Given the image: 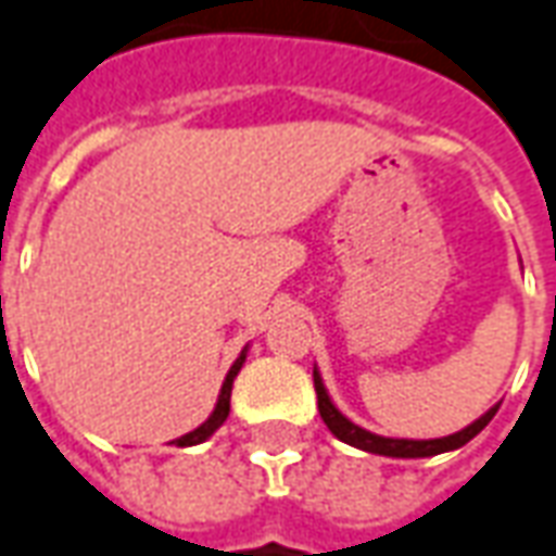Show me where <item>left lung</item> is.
Listing matches in <instances>:
<instances>
[{
    "label": "left lung",
    "instance_id": "8db88e82",
    "mask_svg": "<svg viewBox=\"0 0 556 556\" xmlns=\"http://www.w3.org/2000/svg\"><path fill=\"white\" fill-rule=\"evenodd\" d=\"M313 382H316L318 415H321V421L328 425V430H331L333 437L349 442V445H355L361 452L386 454V457H433V454L454 452V448L467 445L472 437H479L481 430L488 427V421L496 415V409H500V403H496V406H491L481 418H476L472 425L464 427V430H457L452 437H440V440H391V437H379V433H370V430H364V427H358L355 421H349V418L333 406V400L328 397V388L321 382L318 370H313Z\"/></svg>",
    "mask_w": 556,
    "mask_h": 556
}]
</instances>
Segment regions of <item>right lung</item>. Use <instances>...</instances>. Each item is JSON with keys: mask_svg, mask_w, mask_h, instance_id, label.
Listing matches in <instances>:
<instances>
[{"mask_svg": "<svg viewBox=\"0 0 556 556\" xmlns=\"http://www.w3.org/2000/svg\"><path fill=\"white\" fill-rule=\"evenodd\" d=\"M243 361H247V349L240 352L238 361L231 364V370H228V376H225L223 391H219V400H216V409L211 413V418H207V421H204L201 427H195V430H189V433H186V437H180V440H174V445H180V448H184V445H198V442L211 440L213 433H216V430L225 425L228 409H231V386H235V379H238Z\"/></svg>", "mask_w": 556, "mask_h": 556, "instance_id": "right-lung-1", "label": "right lung"}]
</instances>
